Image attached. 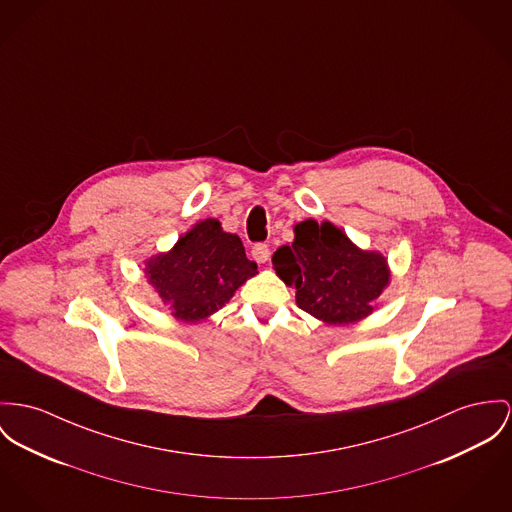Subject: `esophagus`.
I'll list each match as a JSON object with an SVG mask.
<instances>
[{
  "label": "esophagus",
  "mask_w": 512,
  "mask_h": 512,
  "mask_svg": "<svg viewBox=\"0 0 512 512\" xmlns=\"http://www.w3.org/2000/svg\"><path fill=\"white\" fill-rule=\"evenodd\" d=\"M251 255L257 263H267L271 259V249H269L267 243H255L251 247Z\"/></svg>",
  "instance_id": "esophagus-1"
}]
</instances>
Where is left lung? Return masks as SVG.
I'll list each match as a JSON object with an SVG mask.
<instances>
[{
    "instance_id": "1",
    "label": "left lung",
    "mask_w": 512,
    "mask_h": 512,
    "mask_svg": "<svg viewBox=\"0 0 512 512\" xmlns=\"http://www.w3.org/2000/svg\"><path fill=\"white\" fill-rule=\"evenodd\" d=\"M292 245L273 255L276 273L296 288V304L327 323H353L372 314L390 280L380 253L360 251L329 222H300Z\"/></svg>"
}]
</instances>
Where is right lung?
Instances as JSON below:
<instances>
[{"label": "right lung", "mask_w": 512, "mask_h": 512, "mask_svg": "<svg viewBox=\"0 0 512 512\" xmlns=\"http://www.w3.org/2000/svg\"><path fill=\"white\" fill-rule=\"evenodd\" d=\"M257 273L239 237L226 234L218 220H202L177 245L148 261L146 275L173 315L198 321L218 312L237 288Z\"/></svg>", "instance_id": "add662e5"}]
</instances>
